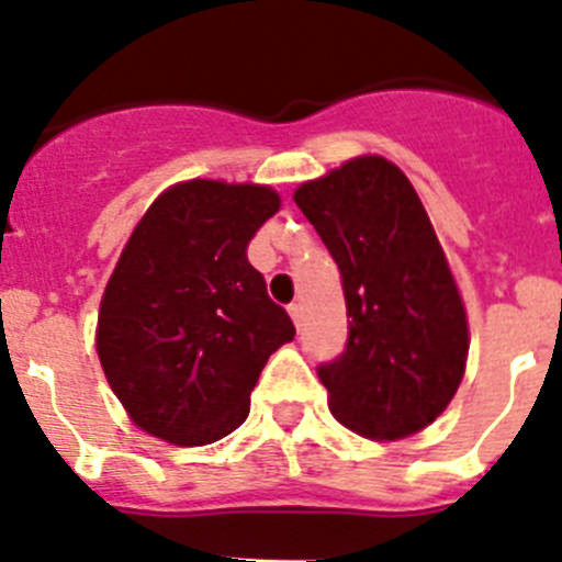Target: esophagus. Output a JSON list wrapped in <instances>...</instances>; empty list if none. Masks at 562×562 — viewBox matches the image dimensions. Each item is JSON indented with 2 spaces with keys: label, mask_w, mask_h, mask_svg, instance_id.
I'll return each mask as SVG.
<instances>
[{
  "label": "esophagus",
  "mask_w": 562,
  "mask_h": 562,
  "mask_svg": "<svg viewBox=\"0 0 562 562\" xmlns=\"http://www.w3.org/2000/svg\"><path fill=\"white\" fill-rule=\"evenodd\" d=\"M290 315H292V321H295V326L304 324V306H301V301H292Z\"/></svg>",
  "instance_id": "1"
}]
</instances>
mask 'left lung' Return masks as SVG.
Wrapping results in <instances>:
<instances>
[{"label": "left lung", "instance_id": "left-lung-1", "mask_svg": "<svg viewBox=\"0 0 562 562\" xmlns=\"http://www.w3.org/2000/svg\"><path fill=\"white\" fill-rule=\"evenodd\" d=\"M340 270L349 340L317 366L329 411L369 439H405L448 408L464 376L467 315L408 177L357 157L295 191Z\"/></svg>", "mask_w": 562, "mask_h": 562}]
</instances>
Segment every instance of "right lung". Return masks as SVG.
<instances>
[{
	"mask_svg": "<svg viewBox=\"0 0 562 562\" xmlns=\"http://www.w3.org/2000/svg\"><path fill=\"white\" fill-rule=\"evenodd\" d=\"M281 200L265 186H173L134 227L98 315V357L146 434L200 448L250 414L272 351L295 337L247 245Z\"/></svg>",
	"mask_w": 562,
	"mask_h": 562,
	"instance_id": "1",
	"label": "right lung"
}]
</instances>
